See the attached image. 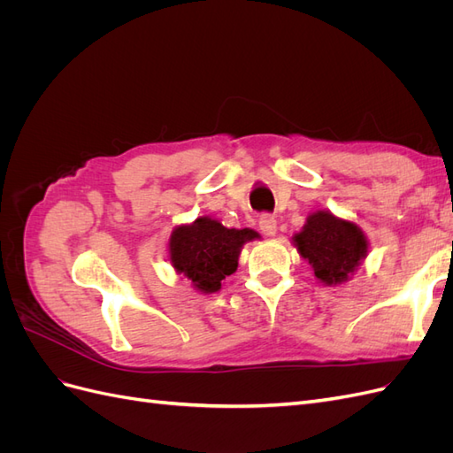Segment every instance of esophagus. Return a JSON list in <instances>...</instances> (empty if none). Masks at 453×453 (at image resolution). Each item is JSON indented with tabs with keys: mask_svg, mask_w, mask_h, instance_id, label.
Returning <instances> with one entry per match:
<instances>
[{
	"mask_svg": "<svg viewBox=\"0 0 453 453\" xmlns=\"http://www.w3.org/2000/svg\"><path fill=\"white\" fill-rule=\"evenodd\" d=\"M258 228H260V232H263V234H266V236H276V232H278V221H276V217L270 215V213H263V215L258 217Z\"/></svg>",
	"mask_w": 453,
	"mask_h": 453,
	"instance_id": "esophagus-1",
	"label": "esophagus"
}]
</instances>
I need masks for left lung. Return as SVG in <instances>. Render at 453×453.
<instances>
[{"label": "left lung", "mask_w": 453, "mask_h": 453, "mask_svg": "<svg viewBox=\"0 0 453 453\" xmlns=\"http://www.w3.org/2000/svg\"><path fill=\"white\" fill-rule=\"evenodd\" d=\"M293 243L313 268V276L325 285L346 283L368 255L365 232L331 211L310 213Z\"/></svg>", "instance_id": "obj_1"}]
</instances>
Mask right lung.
I'll use <instances>...</instances> for the list:
<instances>
[{
	"label": "right lung",
	"mask_w": 453,
	"mask_h": 453,
	"mask_svg": "<svg viewBox=\"0 0 453 453\" xmlns=\"http://www.w3.org/2000/svg\"><path fill=\"white\" fill-rule=\"evenodd\" d=\"M260 238L251 228H226L211 217L175 226L168 253L177 273L193 281L198 293H217L221 281L234 273L238 257L248 242Z\"/></svg>",
	"instance_id": "1"
}]
</instances>
